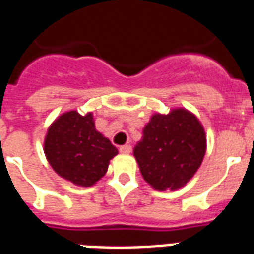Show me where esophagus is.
<instances>
[{
	"mask_svg": "<svg viewBox=\"0 0 254 254\" xmlns=\"http://www.w3.org/2000/svg\"><path fill=\"white\" fill-rule=\"evenodd\" d=\"M120 152L123 154H129L131 152V146L130 145H123V146H120Z\"/></svg>",
	"mask_w": 254,
	"mask_h": 254,
	"instance_id": "esophagus-1",
	"label": "esophagus"
}]
</instances>
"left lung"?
<instances>
[{
  "mask_svg": "<svg viewBox=\"0 0 254 254\" xmlns=\"http://www.w3.org/2000/svg\"><path fill=\"white\" fill-rule=\"evenodd\" d=\"M206 152V135L189 110L153 114L133 149L140 172L157 190H176L194 176Z\"/></svg>",
  "mask_w": 254,
  "mask_h": 254,
  "instance_id": "1",
  "label": "left lung"
}]
</instances>
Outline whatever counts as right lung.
<instances>
[{"instance_id":"right-lung-1","label":"right lung","mask_w":254,"mask_h":254,"mask_svg":"<svg viewBox=\"0 0 254 254\" xmlns=\"http://www.w3.org/2000/svg\"><path fill=\"white\" fill-rule=\"evenodd\" d=\"M44 152L58 176L78 187H92L105 176L119 150L96 130L92 113L81 116L70 110L49 127Z\"/></svg>"}]
</instances>
